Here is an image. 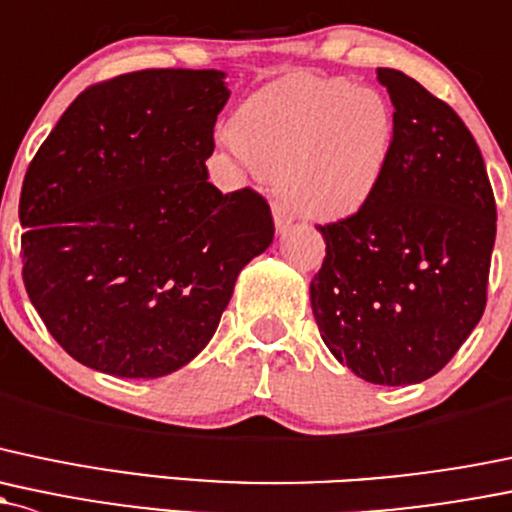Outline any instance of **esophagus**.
<instances>
[{
    "label": "esophagus",
    "instance_id": "34e87169",
    "mask_svg": "<svg viewBox=\"0 0 512 512\" xmlns=\"http://www.w3.org/2000/svg\"><path fill=\"white\" fill-rule=\"evenodd\" d=\"M272 211H274V225H277V230H279V233H284V230H287L289 225L294 223V215L289 213L287 208L282 206V203H274V208H272Z\"/></svg>",
    "mask_w": 512,
    "mask_h": 512
}]
</instances>
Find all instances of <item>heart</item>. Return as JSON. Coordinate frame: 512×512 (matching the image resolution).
<instances>
[{"label":"heart","instance_id":"heart-1","mask_svg":"<svg viewBox=\"0 0 512 512\" xmlns=\"http://www.w3.org/2000/svg\"><path fill=\"white\" fill-rule=\"evenodd\" d=\"M392 132L378 90L306 73L257 90L233 122L242 157L311 218H338L370 201L390 161Z\"/></svg>","mask_w":512,"mask_h":512}]
</instances>
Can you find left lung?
I'll return each mask as SVG.
<instances>
[{
	"instance_id": "left-lung-1",
	"label": "left lung",
	"mask_w": 512,
	"mask_h": 512,
	"mask_svg": "<svg viewBox=\"0 0 512 512\" xmlns=\"http://www.w3.org/2000/svg\"><path fill=\"white\" fill-rule=\"evenodd\" d=\"M390 93L383 181L326 240L311 309L336 360L375 385L437 375L486 309L496 198L461 117L417 80L378 68Z\"/></svg>"
}]
</instances>
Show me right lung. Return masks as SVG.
Instances as JSON below:
<instances>
[{
    "mask_svg": "<svg viewBox=\"0 0 512 512\" xmlns=\"http://www.w3.org/2000/svg\"><path fill=\"white\" fill-rule=\"evenodd\" d=\"M220 71L149 68L90 85L31 159L19 198L26 294L71 358L161 378L211 341L270 203L208 181Z\"/></svg>",
    "mask_w": 512,
    "mask_h": 512,
    "instance_id": "right-lung-1",
    "label": "right lung"
}]
</instances>
